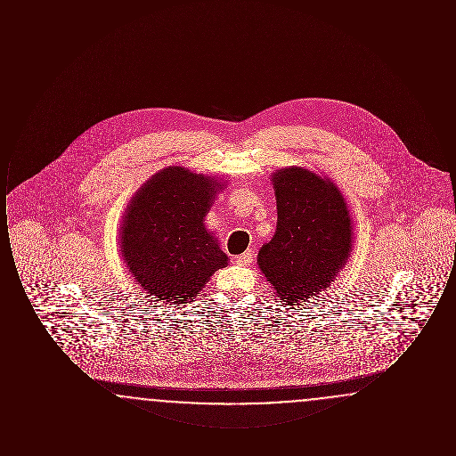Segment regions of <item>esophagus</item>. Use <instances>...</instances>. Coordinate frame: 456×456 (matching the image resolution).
Here are the masks:
<instances>
[{
    "instance_id": "34e87169",
    "label": "esophagus",
    "mask_w": 456,
    "mask_h": 456,
    "mask_svg": "<svg viewBox=\"0 0 456 456\" xmlns=\"http://www.w3.org/2000/svg\"><path fill=\"white\" fill-rule=\"evenodd\" d=\"M253 255H255V251H253V249H248V251H244L240 256L236 258V263H238V265H251V263H253Z\"/></svg>"
}]
</instances>
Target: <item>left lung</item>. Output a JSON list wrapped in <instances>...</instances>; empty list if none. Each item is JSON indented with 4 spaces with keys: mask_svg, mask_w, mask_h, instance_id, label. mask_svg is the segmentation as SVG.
<instances>
[{
    "mask_svg": "<svg viewBox=\"0 0 456 456\" xmlns=\"http://www.w3.org/2000/svg\"><path fill=\"white\" fill-rule=\"evenodd\" d=\"M277 231L258 253L281 303H305L325 290L352 251V222L340 190L318 174L289 167L273 174Z\"/></svg>",
    "mask_w": 456,
    "mask_h": 456,
    "instance_id": "8db88e82",
    "label": "left lung"
}]
</instances>
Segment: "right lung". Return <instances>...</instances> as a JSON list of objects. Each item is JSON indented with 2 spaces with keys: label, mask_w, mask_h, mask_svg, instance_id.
<instances>
[{
  "label": "right lung",
  "mask_w": 456,
  "mask_h": 456,
  "mask_svg": "<svg viewBox=\"0 0 456 456\" xmlns=\"http://www.w3.org/2000/svg\"><path fill=\"white\" fill-rule=\"evenodd\" d=\"M218 179L184 167L155 174L133 196L121 227V255L157 301H191L227 265L205 216L222 190Z\"/></svg>",
  "instance_id": "obj_1"
}]
</instances>
